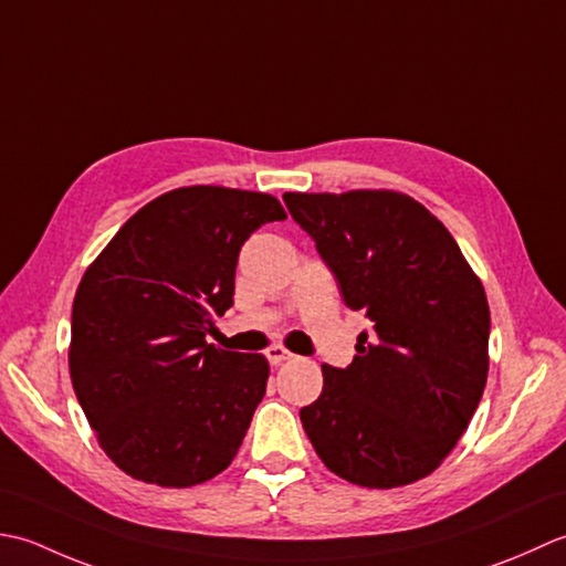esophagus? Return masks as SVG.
Masks as SVG:
<instances>
[{
	"label": "esophagus",
	"mask_w": 566,
	"mask_h": 566,
	"mask_svg": "<svg viewBox=\"0 0 566 566\" xmlns=\"http://www.w3.org/2000/svg\"><path fill=\"white\" fill-rule=\"evenodd\" d=\"M266 359H269L273 366H279V364H283V361L295 359V354L287 352L285 347H281V344H273L271 349H266Z\"/></svg>",
	"instance_id": "esophagus-1"
}]
</instances>
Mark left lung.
Instances as JSON below:
<instances>
[{
    "mask_svg": "<svg viewBox=\"0 0 566 566\" xmlns=\"http://www.w3.org/2000/svg\"><path fill=\"white\" fill-rule=\"evenodd\" d=\"M344 303L374 322L347 368L300 410L334 474L366 489L420 481L452 452L489 376L486 293L447 227L394 190L285 192Z\"/></svg>",
    "mask_w": 566,
    "mask_h": 566,
    "instance_id": "left-lung-1",
    "label": "left lung"
}]
</instances>
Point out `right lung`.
<instances>
[{
  "instance_id": "add662e5",
  "label": "right lung",
  "mask_w": 566,
  "mask_h": 566,
  "mask_svg": "<svg viewBox=\"0 0 566 566\" xmlns=\"http://www.w3.org/2000/svg\"><path fill=\"white\" fill-rule=\"evenodd\" d=\"M281 219L271 195L178 188L142 207L85 271L67 361L80 408L124 474L188 489L232 464L269 361L217 349L207 334L234 305L244 241Z\"/></svg>"
}]
</instances>
